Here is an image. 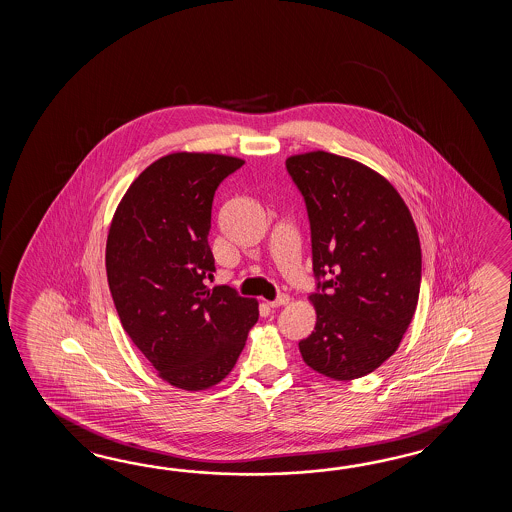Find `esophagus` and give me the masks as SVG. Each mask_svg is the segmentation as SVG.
Here are the masks:
<instances>
[{
  "mask_svg": "<svg viewBox=\"0 0 512 512\" xmlns=\"http://www.w3.org/2000/svg\"><path fill=\"white\" fill-rule=\"evenodd\" d=\"M289 304V294H278L274 300H271V302H267V305L269 307H280V305Z\"/></svg>",
  "mask_w": 512,
  "mask_h": 512,
  "instance_id": "34e87169",
  "label": "esophagus"
}]
</instances>
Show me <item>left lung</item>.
I'll use <instances>...</instances> for the list:
<instances>
[{"mask_svg":"<svg viewBox=\"0 0 512 512\" xmlns=\"http://www.w3.org/2000/svg\"><path fill=\"white\" fill-rule=\"evenodd\" d=\"M285 168L304 197L316 309L298 348L337 381L377 370L399 348L421 287V243L403 197L382 175L335 153L294 155Z\"/></svg>","mask_w":512,"mask_h":512,"instance_id":"1","label":"left lung"}]
</instances>
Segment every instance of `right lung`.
<instances>
[{
  "mask_svg": "<svg viewBox=\"0 0 512 512\" xmlns=\"http://www.w3.org/2000/svg\"><path fill=\"white\" fill-rule=\"evenodd\" d=\"M245 161L216 153H170L122 197L109 227L106 271L120 324L175 388L223 381L258 322V302L230 285L208 289V245L218 186Z\"/></svg>",
  "mask_w": 512,
  "mask_h": 512,
  "instance_id": "1",
  "label": "right lung"
}]
</instances>
